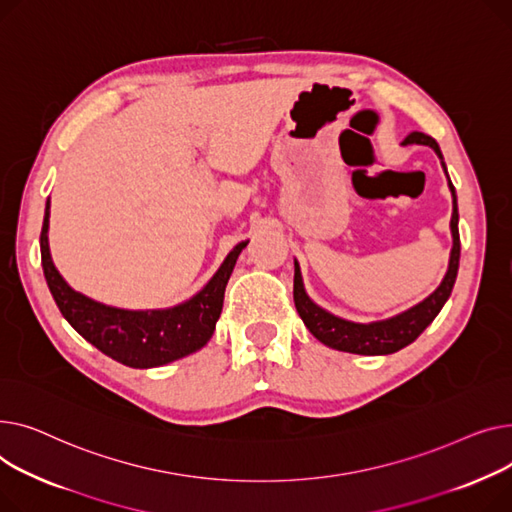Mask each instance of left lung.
<instances>
[{
	"label": "left lung",
	"instance_id": "8db88e82",
	"mask_svg": "<svg viewBox=\"0 0 512 512\" xmlns=\"http://www.w3.org/2000/svg\"><path fill=\"white\" fill-rule=\"evenodd\" d=\"M403 144H426L434 148V153L442 161V153L438 142L422 132H411ZM444 173L446 165L442 161ZM448 177V173H446ZM448 188L450 194H453V217H450V231H453V250H450V262L448 270L440 283V287L428 295L424 302H419L417 306L393 316L386 320L370 322V324H359L351 322L345 318H339L335 314H330L316 306L312 299L308 297L302 281V270H299V264L295 260V275H293V302L297 308V314L302 316L304 324L308 326L310 333L324 345L347 351V353H359V355H388L395 353L409 343H413L419 335L424 333L426 326L438 316L442 306L446 304V299L450 297V291L455 287L457 273H459V258H461V239H459V208H457V194L455 186L450 184L448 179Z\"/></svg>",
	"mask_w": 512,
	"mask_h": 512
}]
</instances>
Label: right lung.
Segmentation results:
<instances>
[{"label":"right lung","mask_w":512,"mask_h":512,"mask_svg":"<svg viewBox=\"0 0 512 512\" xmlns=\"http://www.w3.org/2000/svg\"><path fill=\"white\" fill-rule=\"evenodd\" d=\"M47 229L49 200L41 229V264L59 312L88 343L130 368L165 366L208 343L221 316L225 287L237 256L248 246V242L237 244L215 277L188 302L167 310H122L99 304L64 281L49 254Z\"/></svg>","instance_id":"1"}]
</instances>
